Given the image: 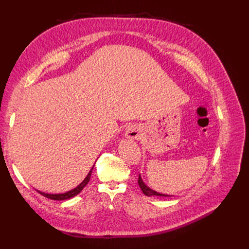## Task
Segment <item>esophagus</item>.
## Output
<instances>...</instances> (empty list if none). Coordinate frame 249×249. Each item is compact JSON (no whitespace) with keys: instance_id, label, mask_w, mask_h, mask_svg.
<instances>
[{"instance_id":"1","label":"esophagus","mask_w":249,"mask_h":249,"mask_svg":"<svg viewBox=\"0 0 249 249\" xmlns=\"http://www.w3.org/2000/svg\"><path fill=\"white\" fill-rule=\"evenodd\" d=\"M140 133H141L140 128L136 125L130 126V127L126 129V136H127V138H130V139H137L139 137Z\"/></svg>"}]
</instances>
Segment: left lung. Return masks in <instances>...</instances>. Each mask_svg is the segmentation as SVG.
<instances>
[{
	"label": "left lung",
	"instance_id": "1",
	"mask_svg": "<svg viewBox=\"0 0 249 249\" xmlns=\"http://www.w3.org/2000/svg\"><path fill=\"white\" fill-rule=\"evenodd\" d=\"M138 184H139V186L142 190V193H143L145 196H147V197H151V196H160V197H170V196L157 193V192H155V190H153L150 187H147L146 185L143 183V181H142L140 174H139V178H138Z\"/></svg>",
	"mask_w": 249,
	"mask_h": 249
}]
</instances>
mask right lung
I'll use <instances>...</instances> for the list:
<instances>
[{"instance_id":"add662e5","label":"right lung","mask_w":249,"mask_h":249,"mask_svg":"<svg viewBox=\"0 0 249 249\" xmlns=\"http://www.w3.org/2000/svg\"><path fill=\"white\" fill-rule=\"evenodd\" d=\"M93 168L91 170H89V174L87 176V178L83 179L82 183H80L78 185V186L76 188H73L71 190H70V192L67 193H64V194H46V193H41V192H38L40 195H43L44 197L48 198V199H51V200H57V201H61V200H67V199H71L72 197H75V196H77L79 193L81 192V190L87 186V184L89 183V178H91V174H92V171H93Z\"/></svg>"}]
</instances>
